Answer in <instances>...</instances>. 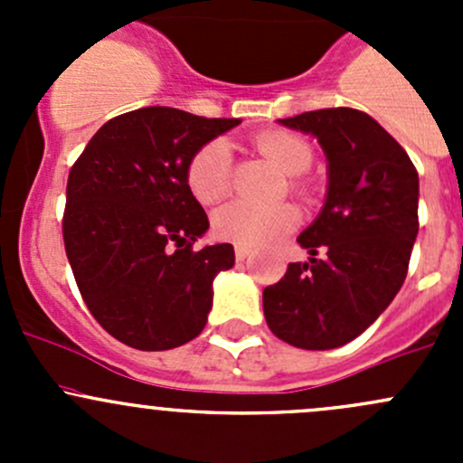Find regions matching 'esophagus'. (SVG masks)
Instances as JSON below:
<instances>
[{
	"label": "esophagus",
	"mask_w": 463,
	"mask_h": 463,
	"mask_svg": "<svg viewBox=\"0 0 463 463\" xmlns=\"http://www.w3.org/2000/svg\"><path fill=\"white\" fill-rule=\"evenodd\" d=\"M249 255H250L249 246H235V258H237V261H244L246 258H249Z\"/></svg>",
	"instance_id": "esophagus-1"
}]
</instances>
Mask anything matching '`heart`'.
Instances as JSON below:
<instances>
[{"label":"heart","instance_id":"1","mask_svg":"<svg viewBox=\"0 0 463 463\" xmlns=\"http://www.w3.org/2000/svg\"><path fill=\"white\" fill-rule=\"evenodd\" d=\"M255 145L269 161H273L287 176L288 188L300 197L309 194V185L300 179L311 167L314 149L302 137L284 129H270L260 134ZM185 184L199 203L210 205L222 202L232 190V152L222 138L203 143L194 149L185 165ZM300 223V213L291 203L255 205L249 202H232L219 208L213 217L217 237L237 246H264L287 235Z\"/></svg>","mask_w":463,"mask_h":463}]
</instances>
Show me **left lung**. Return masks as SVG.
<instances>
[{"mask_svg": "<svg viewBox=\"0 0 463 463\" xmlns=\"http://www.w3.org/2000/svg\"><path fill=\"white\" fill-rule=\"evenodd\" d=\"M279 123L318 138L329 190L298 237L309 261L264 288V316L279 340L322 352L361 335L399 293L419 232V175L365 111L329 107Z\"/></svg>", "mask_w": 463, "mask_h": 463, "instance_id": "8db88e82", "label": "left lung"}]
</instances>
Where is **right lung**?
<instances>
[{
  "mask_svg": "<svg viewBox=\"0 0 463 463\" xmlns=\"http://www.w3.org/2000/svg\"><path fill=\"white\" fill-rule=\"evenodd\" d=\"M240 123L143 107L107 120L71 165L64 250L87 309L120 343L163 352L202 334L214 275L235 264V250H193L210 223L185 165Z\"/></svg>",
  "mask_w": 463,
  "mask_h": 463,
  "instance_id": "add662e5",
  "label": "right lung"
}]
</instances>
